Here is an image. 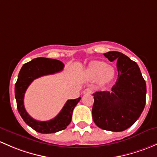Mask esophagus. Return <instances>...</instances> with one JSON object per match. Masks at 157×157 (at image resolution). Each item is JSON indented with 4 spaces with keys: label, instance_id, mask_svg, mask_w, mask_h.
<instances>
[{
    "label": "esophagus",
    "instance_id": "1",
    "mask_svg": "<svg viewBox=\"0 0 157 157\" xmlns=\"http://www.w3.org/2000/svg\"><path fill=\"white\" fill-rule=\"evenodd\" d=\"M92 93V88H86V89L84 90L83 91V94H91Z\"/></svg>",
    "mask_w": 157,
    "mask_h": 157
}]
</instances>
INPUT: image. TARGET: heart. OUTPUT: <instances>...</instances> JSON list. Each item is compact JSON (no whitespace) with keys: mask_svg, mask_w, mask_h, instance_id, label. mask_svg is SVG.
<instances>
[{"mask_svg":"<svg viewBox=\"0 0 157 157\" xmlns=\"http://www.w3.org/2000/svg\"><path fill=\"white\" fill-rule=\"evenodd\" d=\"M87 77L90 79L98 78L99 84L104 85L113 80L115 76V70L111 66L106 65L101 61H92L85 70Z\"/></svg>","mask_w":157,"mask_h":157,"instance_id":"b5f03b06","label":"heart"}]
</instances>
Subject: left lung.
<instances>
[{
  "instance_id": "obj_1",
  "label": "left lung",
  "mask_w": 157,
  "mask_h": 157,
  "mask_svg": "<svg viewBox=\"0 0 157 157\" xmlns=\"http://www.w3.org/2000/svg\"><path fill=\"white\" fill-rule=\"evenodd\" d=\"M103 55L110 62L116 61L118 78L111 92L93 94L92 117L103 130L122 132L138 120L144 109L146 82L138 64L126 55L117 51Z\"/></svg>"
}]
</instances>
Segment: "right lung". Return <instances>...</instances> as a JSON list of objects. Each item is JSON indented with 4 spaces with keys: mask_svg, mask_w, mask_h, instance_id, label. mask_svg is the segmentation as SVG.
Wrapping results in <instances>:
<instances>
[{
    "mask_svg": "<svg viewBox=\"0 0 157 157\" xmlns=\"http://www.w3.org/2000/svg\"><path fill=\"white\" fill-rule=\"evenodd\" d=\"M64 64L61 61L49 58H35L22 66L15 85V98L17 109L24 122L36 132L51 134L67 128L72 120V111L81 98L68 100L59 113L49 121H38L31 117L24 106L25 90L35 79L47 75L56 73L63 69Z\"/></svg>",
    "mask_w": 157,
    "mask_h": 157,
    "instance_id": "add662e5",
    "label": "right lung"
}]
</instances>
